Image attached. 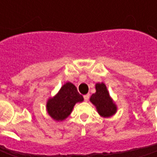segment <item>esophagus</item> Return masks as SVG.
Returning <instances> with one entry per match:
<instances>
[{"label": "esophagus", "instance_id": "obj_1", "mask_svg": "<svg viewBox=\"0 0 157 157\" xmlns=\"http://www.w3.org/2000/svg\"><path fill=\"white\" fill-rule=\"evenodd\" d=\"M89 98H90V94H86V95H84V100H85V101H88Z\"/></svg>", "mask_w": 157, "mask_h": 157}]
</instances>
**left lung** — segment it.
<instances>
[{"label":"left lung","instance_id":"1","mask_svg":"<svg viewBox=\"0 0 157 157\" xmlns=\"http://www.w3.org/2000/svg\"><path fill=\"white\" fill-rule=\"evenodd\" d=\"M95 88L96 93L91 96L90 101L96 106L100 116L111 117L117 112V106L110 97L105 85L104 83H97Z\"/></svg>","mask_w":157,"mask_h":157}]
</instances>
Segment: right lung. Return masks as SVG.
<instances>
[{
	"mask_svg": "<svg viewBox=\"0 0 157 157\" xmlns=\"http://www.w3.org/2000/svg\"><path fill=\"white\" fill-rule=\"evenodd\" d=\"M83 100V96L78 94L75 86L67 82L53 98L48 100L46 109L53 120L62 121L71 114L76 103Z\"/></svg>",
	"mask_w": 157,
	"mask_h": 157,
	"instance_id": "right-lung-1",
	"label": "right lung"
}]
</instances>
